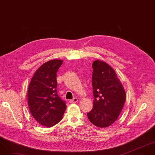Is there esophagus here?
<instances>
[{
  "instance_id": "1",
  "label": "esophagus",
  "mask_w": 155,
  "mask_h": 155,
  "mask_svg": "<svg viewBox=\"0 0 155 155\" xmlns=\"http://www.w3.org/2000/svg\"><path fill=\"white\" fill-rule=\"evenodd\" d=\"M78 99L77 98H73V99H71V100H70L69 101V102L70 103H71V104H73V103H76V102H78Z\"/></svg>"
}]
</instances>
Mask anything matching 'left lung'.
I'll use <instances>...</instances> for the list:
<instances>
[{
  "instance_id": "8db88e82",
  "label": "left lung",
  "mask_w": 155,
  "mask_h": 155,
  "mask_svg": "<svg viewBox=\"0 0 155 155\" xmlns=\"http://www.w3.org/2000/svg\"><path fill=\"white\" fill-rule=\"evenodd\" d=\"M94 107L88 118L97 127H107L118 118L126 98L120 80L109 64L97 60L92 63Z\"/></svg>"
}]
</instances>
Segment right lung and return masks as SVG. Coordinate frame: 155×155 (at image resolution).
I'll use <instances>...</instances> for the list:
<instances>
[{
    "label": "right lung",
    "mask_w": 155,
    "mask_h": 155,
    "mask_svg": "<svg viewBox=\"0 0 155 155\" xmlns=\"http://www.w3.org/2000/svg\"><path fill=\"white\" fill-rule=\"evenodd\" d=\"M63 63L52 60L43 63L32 77L28 90L29 110L40 124L51 127L61 120L67 105L57 94L56 73Z\"/></svg>",
    "instance_id": "1"
}]
</instances>
